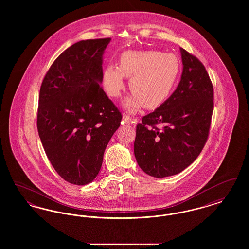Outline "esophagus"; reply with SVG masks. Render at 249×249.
Instances as JSON below:
<instances>
[{"label":"esophagus","mask_w":249,"mask_h":249,"mask_svg":"<svg viewBox=\"0 0 249 249\" xmlns=\"http://www.w3.org/2000/svg\"><path fill=\"white\" fill-rule=\"evenodd\" d=\"M123 120H124L126 123H129V124H130V123H135V119H131L130 116L125 115V114L123 115Z\"/></svg>","instance_id":"obj_1"}]
</instances>
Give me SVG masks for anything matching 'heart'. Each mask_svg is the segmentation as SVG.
Returning a JSON list of instances; mask_svg holds the SVG:
<instances>
[{"mask_svg":"<svg viewBox=\"0 0 249 249\" xmlns=\"http://www.w3.org/2000/svg\"><path fill=\"white\" fill-rule=\"evenodd\" d=\"M179 72V60L171 53L156 50L127 51L120 55L119 66L105 68L103 83L107 94L118 97L124 89V78H130L132 94L125 101L131 112L140 107L156 108L170 94Z\"/></svg>","mask_w":249,"mask_h":249,"instance_id":"b5f03b06","label":"heart"}]
</instances>
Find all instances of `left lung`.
<instances>
[{
	"mask_svg": "<svg viewBox=\"0 0 249 249\" xmlns=\"http://www.w3.org/2000/svg\"><path fill=\"white\" fill-rule=\"evenodd\" d=\"M183 72L177 89L136 126L134 155L150 177L178 175L200 155L208 139L213 88L200 59L180 48Z\"/></svg>",
	"mask_w": 249,
	"mask_h": 249,
	"instance_id": "obj_1",
	"label": "left lung"
}]
</instances>
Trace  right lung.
I'll use <instances>...</instances> for the list:
<instances>
[{
	"label": "right lung",
	"instance_id": "1",
	"mask_svg": "<svg viewBox=\"0 0 249 249\" xmlns=\"http://www.w3.org/2000/svg\"><path fill=\"white\" fill-rule=\"evenodd\" d=\"M110 41L73 44L54 60L41 85L39 137L55 171L73 185L89 184L98 176L122 119L100 84L103 54Z\"/></svg>",
	"mask_w": 249,
	"mask_h": 249
}]
</instances>
